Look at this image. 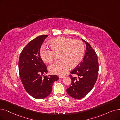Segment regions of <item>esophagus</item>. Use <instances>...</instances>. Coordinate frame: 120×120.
Masks as SVG:
<instances>
[{
  "instance_id": "34e87169",
  "label": "esophagus",
  "mask_w": 120,
  "mask_h": 120,
  "mask_svg": "<svg viewBox=\"0 0 120 120\" xmlns=\"http://www.w3.org/2000/svg\"><path fill=\"white\" fill-rule=\"evenodd\" d=\"M65 77V76L64 75H59V79H63V78Z\"/></svg>"
}]
</instances>
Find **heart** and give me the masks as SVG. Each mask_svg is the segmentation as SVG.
<instances>
[{"label": "heart", "mask_w": 120, "mask_h": 120, "mask_svg": "<svg viewBox=\"0 0 120 120\" xmlns=\"http://www.w3.org/2000/svg\"><path fill=\"white\" fill-rule=\"evenodd\" d=\"M49 49L45 46L41 47L40 52L41 59L46 63H50L58 54L59 60L49 67L52 74L62 75L68 71L70 67L74 68L81 62L84 53L85 46L80 40L61 37L51 40Z\"/></svg>", "instance_id": "obj_1"}]
</instances>
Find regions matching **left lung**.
Here are the masks:
<instances>
[{"label": "left lung", "instance_id": "obj_1", "mask_svg": "<svg viewBox=\"0 0 120 120\" xmlns=\"http://www.w3.org/2000/svg\"><path fill=\"white\" fill-rule=\"evenodd\" d=\"M86 45V50L82 62L70 72L71 83L67 92L71 97L80 99L86 96L93 88L98 72V56L91 45L81 39ZM76 77H73L72 75Z\"/></svg>", "mask_w": 120, "mask_h": 120}]
</instances>
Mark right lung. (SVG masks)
<instances>
[{
  "label": "right lung",
  "instance_id": "right-lung-1",
  "mask_svg": "<svg viewBox=\"0 0 120 120\" xmlns=\"http://www.w3.org/2000/svg\"><path fill=\"white\" fill-rule=\"evenodd\" d=\"M48 35H41L31 41L22 49L19 60L20 80L29 94L37 99L47 97L51 92L57 75H45L48 69L41 59V45Z\"/></svg>",
  "mask_w": 120,
  "mask_h": 120
}]
</instances>
